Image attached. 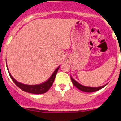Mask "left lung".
<instances>
[{
  "instance_id": "left-lung-1",
  "label": "left lung",
  "mask_w": 121,
  "mask_h": 121,
  "mask_svg": "<svg viewBox=\"0 0 121 121\" xmlns=\"http://www.w3.org/2000/svg\"><path fill=\"white\" fill-rule=\"evenodd\" d=\"M70 77H71V81H72V83H73V84H74V86H76L77 89H78L79 90H80L81 91H83V92H96V91H98V90L102 89V88L104 87L105 86L107 85V84H105V85L102 86L97 87H95L85 86H83V85H82V84H80L79 83H78L77 81L75 80L74 78H73L71 76H70Z\"/></svg>"
}]
</instances>
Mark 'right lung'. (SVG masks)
Returning a JSON list of instances; mask_svg holds the SVG:
<instances>
[{"label": "right lung", "mask_w": 121, "mask_h": 121, "mask_svg": "<svg viewBox=\"0 0 121 121\" xmlns=\"http://www.w3.org/2000/svg\"><path fill=\"white\" fill-rule=\"evenodd\" d=\"M6 63L7 69H8L9 76L11 77L12 80L13 82L15 83V84H16L18 87H19L21 90H23L24 92H28V93H33V94H43V93H45V92H47L48 90L50 89V87H51V86L52 85V84H53V82L54 81L55 78H56V76L57 73V71H58L59 67H60L58 66V67L54 70V71L53 73L52 74V75L50 76V78H49L47 80L45 81V82H43V83H41V84H35V85H29V84H23V83H20V82L16 80L12 77L11 74L9 72L8 65H7L6 60Z\"/></svg>", "instance_id": "obj_1"}]
</instances>
